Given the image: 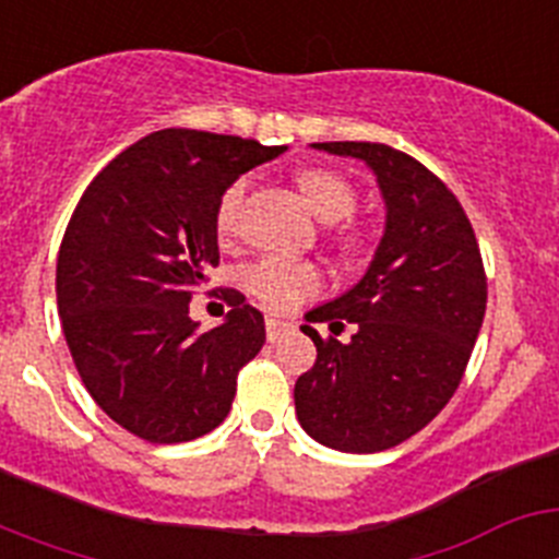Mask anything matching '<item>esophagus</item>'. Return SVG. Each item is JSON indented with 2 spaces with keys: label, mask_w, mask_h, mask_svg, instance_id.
I'll list each match as a JSON object with an SVG mask.
<instances>
[{
  "label": "esophagus",
  "mask_w": 559,
  "mask_h": 559,
  "mask_svg": "<svg viewBox=\"0 0 559 559\" xmlns=\"http://www.w3.org/2000/svg\"><path fill=\"white\" fill-rule=\"evenodd\" d=\"M290 330H294V322L276 319V316H269V319H265V335H269V341H280L285 333H290Z\"/></svg>",
  "instance_id": "34e87169"
}]
</instances>
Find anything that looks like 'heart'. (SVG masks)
<instances>
[{"mask_svg":"<svg viewBox=\"0 0 559 559\" xmlns=\"http://www.w3.org/2000/svg\"><path fill=\"white\" fill-rule=\"evenodd\" d=\"M296 185H299L305 204L310 206V212L322 224H338L347 215H353L358 195H355L353 185L338 173L310 167V170H302L296 176ZM246 190H249V181L237 179L221 192L218 206H215V231L221 237L235 235ZM240 280H243V288L254 296L257 302L265 305L269 310H276V313H288V310L299 308L305 299L316 296L322 288V271L316 269L313 263L280 254L263 257V260L251 263Z\"/></svg>","mask_w":559,"mask_h":559,"instance_id":"heart-1","label":"heart"}]
</instances>
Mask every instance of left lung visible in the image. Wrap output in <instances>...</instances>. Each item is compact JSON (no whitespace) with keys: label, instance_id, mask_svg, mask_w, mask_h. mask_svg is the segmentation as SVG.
I'll return each instance as SVG.
<instances>
[{"label":"left lung","instance_id":"8db88e82","mask_svg":"<svg viewBox=\"0 0 559 559\" xmlns=\"http://www.w3.org/2000/svg\"><path fill=\"white\" fill-rule=\"evenodd\" d=\"M360 159L378 179L386 226L367 274L347 294L308 310L302 333L316 364L299 374V426L344 453H378L431 423L459 389L487 308V276L473 226L451 190L408 153L380 142H313ZM356 324L344 345L322 340Z\"/></svg>","mask_w":559,"mask_h":559}]
</instances>
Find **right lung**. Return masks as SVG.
<instances>
[{
    "label": "right lung",
    "instance_id": "obj_1",
    "mask_svg": "<svg viewBox=\"0 0 559 559\" xmlns=\"http://www.w3.org/2000/svg\"><path fill=\"white\" fill-rule=\"evenodd\" d=\"M283 151L165 128L108 162L78 201L58 251V316L83 386L133 437L176 445L218 428L237 372L263 349V313L243 294H226L231 310L206 333L190 299L221 260V192Z\"/></svg>",
    "mask_w": 559,
    "mask_h": 559
}]
</instances>
